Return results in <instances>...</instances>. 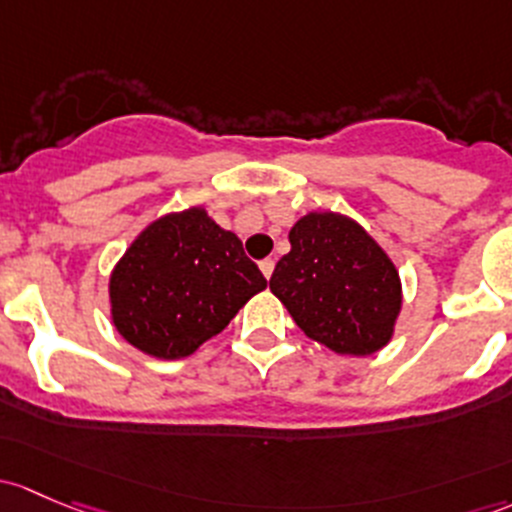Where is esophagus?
Wrapping results in <instances>:
<instances>
[{"label": "esophagus", "instance_id": "esophagus-1", "mask_svg": "<svg viewBox=\"0 0 512 512\" xmlns=\"http://www.w3.org/2000/svg\"><path fill=\"white\" fill-rule=\"evenodd\" d=\"M260 270H262V274H265L267 279L272 277V272H274V260H272V257H267V260L260 262Z\"/></svg>", "mask_w": 512, "mask_h": 512}]
</instances>
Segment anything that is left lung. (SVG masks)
I'll return each instance as SVG.
<instances>
[{
  "label": "left lung",
  "mask_w": 512,
  "mask_h": 512,
  "mask_svg": "<svg viewBox=\"0 0 512 512\" xmlns=\"http://www.w3.org/2000/svg\"><path fill=\"white\" fill-rule=\"evenodd\" d=\"M272 294L311 341L338 355H373L392 341L402 311L395 262L360 223L311 211L289 230Z\"/></svg>",
  "instance_id": "1"
}]
</instances>
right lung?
Listing matches in <instances>:
<instances>
[{"label": "right lung", "instance_id": "add662e5", "mask_svg": "<svg viewBox=\"0 0 512 512\" xmlns=\"http://www.w3.org/2000/svg\"><path fill=\"white\" fill-rule=\"evenodd\" d=\"M267 287L235 233L203 206L152 220L112 267L110 316L137 351L179 360L218 336Z\"/></svg>", "mask_w": 512, "mask_h": 512}]
</instances>
